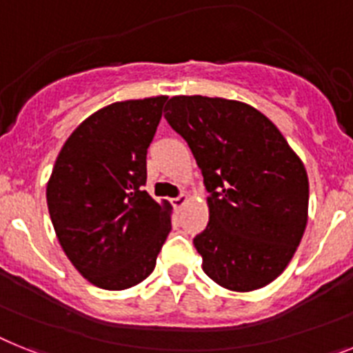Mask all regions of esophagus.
<instances>
[{
  "mask_svg": "<svg viewBox=\"0 0 353 353\" xmlns=\"http://www.w3.org/2000/svg\"><path fill=\"white\" fill-rule=\"evenodd\" d=\"M186 201H188V197H186L185 194H181L172 199V204H174V208H183V206L186 204Z\"/></svg>",
  "mask_w": 353,
  "mask_h": 353,
  "instance_id": "esophagus-1",
  "label": "esophagus"
}]
</instances>
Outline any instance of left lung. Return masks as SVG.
Returning <instances> with one entry per match:
<instances>
[{
  "label": "left lung",
  "instance_id": "1",
  "mask_svg": "<svg viewBox=\"0 0 353 353\" xmlns=\"http://www.w3.org/2000/svg\"><path fill=\"white\" fill-rule=\"evenodd\" d=\"M165 118L194 154L210 192V222L194 239L203 271L233 292L276 280L309 221L300 156L259 109L201 94L172 97Z\"/></svg>",
  "mask_w": 353,
  "mask_h": 353
}]
</instances>
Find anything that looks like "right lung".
Instances as JSON below:
<instances>
[{
	"instance_id": "right-lung-1",
	"label": "right lung",
	"mask_w": 353,
	"mask_h": 353,
	"mask_svg": "<svg viewBox=\"0 0 353 353\" xmlns=\"http://www.w3.org/2000/svg\"><path fill=\"white\" fill-rule=\"evenodd\" d=\"M168 97L109 103L62 145L46 185L53 230L73 268L93 285L143 282L172 228V204L154 201L147 149Z\"/></svg>"
}]
</instances>
